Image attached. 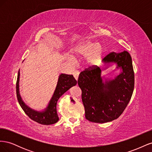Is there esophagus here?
<instances>
[{
  "label": "esophagus",
  "mask_w": 152,
  "mask_h": 152,
  "mask_svg": "<svg viewBox=\"0 0 152 152\" xmlns=\"http://www.w3.org/2000/svg\"><path fill=\"white\" fill-rule=\"evenodd\" d=\"M73 77H75V79L76 80H77L78 79V77H79V72L77 71V70L74 71V72H73Z\"/></svg>",
  "instance_id": "34e87169"
}]
</instances>
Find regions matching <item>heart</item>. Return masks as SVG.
I'll return each instance as SVG.
<instances>
[{
  "instance_id": "b5f03b06",
  "label": "heart",
  "mask_w": 152,
  "mask_h": 152,
  "mask_svg": "<svg viewBox=\"0 0 152 152\" xmlns=\"http://www.w3.org/2000/svg\"><path fill=\"white\" fill-rule=\"evenodd\" d=\"M104 53V49L102 45L91 40L78 44L72 49V54L75 57H86V63L89 66L99 65L102 61Z\"/></svg>"
}]
</instances>
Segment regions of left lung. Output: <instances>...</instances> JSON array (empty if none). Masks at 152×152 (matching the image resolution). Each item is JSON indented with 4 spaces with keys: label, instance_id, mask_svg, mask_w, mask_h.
<instances>
[{
    "label": "left lung",
    "instance_id": "obj_1",
    "mask_svg": "<svg viewBox=\"0 0 152 152\" xmlns=\"http://www.w3.org/2000/svg\"><path fill=\"white\" fill-rule=\"evenodd\" d=\"M103 63L104 69L110 64L116 63L117 68H120L122 71L115 79L104 82L101 68L89 66L80 72L78 79L86 118L102 124L120 117L129 102L134 87L132 58L127 51L110 53L103 59Z\"/></svg>",
    "mask_w": 152,
    "mask_h": 152
}]
</instances>
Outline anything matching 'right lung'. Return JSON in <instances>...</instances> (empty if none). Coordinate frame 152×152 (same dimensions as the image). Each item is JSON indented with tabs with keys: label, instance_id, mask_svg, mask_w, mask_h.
<instances>
[{
	"label": "right lung",
	"instance_id": "1",
	"mask_svg": "<svg viewBox=\"0 0 152 152\" xmlns=\"http://www.w3.org/2000/svg\"><path fill=\"white\" fill-rule=\"evenodd\" d=\"M20 75V73L19 70L16 81V96L18 102L23 110L31 120L42 125H50V124L56 123L59 121L56 111L58 100L69 89L77 84V82L75 78L72 75L61 73L59 76L56 89L54 91L51 99L50 100L48 107L44 110V111L39 112L28 107L22 100L19 91Z\"/></svg>",
	"mask_w": 152,
	"mask_h": 152
}]
</instances>
